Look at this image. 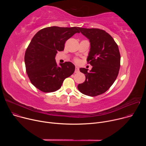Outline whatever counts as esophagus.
<instances>
[{"mask_svg":"<svg viewBox=\"0 0 146 146\" xmlns=\"http://www.w3.org/2000/svg\"><path fill=\"white\" fill-rule=\"evenodd\" d=\"M79 72V68L78 66H76L75 68V73H78Z\"/></svg>","mask_w":146,"mask_h":146,"instance_id":"1","label":"esophagus"}]
</instances>
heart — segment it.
Wrapping results in <instances>:
<instances>
[{
  "label": "heart",
  "instance_id": "b5f03b06",
  "mask_svg": "<svg viewBox=\"0 0 146 146\" xmlns=\"http://www.w3.org/2000/svg\"><path fill=\"white\" fill-rule=\"evenodd\" d=\"M74 61H75L76 62H77V63H78V62H79V60H78V59H77V58L74 59Z\"/></svg>",
  "mask_w": 146,
  "mask_h": 146
}]
</instances>
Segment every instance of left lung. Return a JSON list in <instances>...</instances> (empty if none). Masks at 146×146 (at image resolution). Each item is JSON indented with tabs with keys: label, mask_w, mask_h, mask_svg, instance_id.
Wrapping results in <instances>:
<instances>
[{
	"label": "left lung",
	"mask_w": 146,
	"mask_h": 146,
	"mask_svg": "<svg viewBox=\"0 0 146 146\" xmlns=\"http://www.w3.org/2000/svg\"><path fill=\"white\" fill-rule=\"evenodd\" d=\"M90 40V51L87 58L92 69L80 68L85 74V81L79 84L78 90L83 94L95 96L105 93L113 85L118 74L120 54L118 45L106 31L98 28H78Z\"/></svg>",
	"instance_id": "8db88e82"
}]
</instances>
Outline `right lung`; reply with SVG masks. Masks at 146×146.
<instances>
[{
    "label": "right lung",
    "mask_w": 146,
    "mask_h": 146,
    "mask_svg": "<svg viewBox=\"0 0 146 146\" xmlns=\"http://www.w3.org/2000/svg\"><path fill=\"white\" fill-rule=\"evenodd\" d=\"M78 27H51L37 32L30 42L25 54L26 71L32 84L44 92L59 90L64 80L74 72L70 62L58 66L55 55L64 50L66 41L76 33Z\"/></svg>",
    "instance_id": "1"
}]
</instances>
